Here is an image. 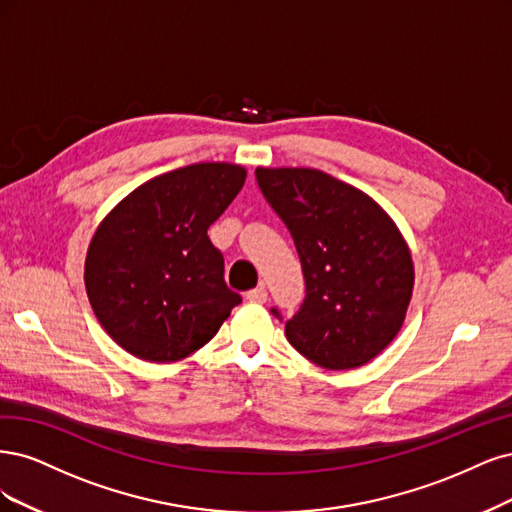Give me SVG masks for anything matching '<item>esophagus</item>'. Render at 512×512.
Returning a JSON list of instances; mask_svg holds the SVG:
<instances>
[{"label":"esophagus","mask_w":512,"mask_h":512,"mask_svg":"<svg viewBox=\"0 0 512 512\" xmlns=\"http://www.w3.org/2000/svg\"><path fill=\"white\" fill-rule=\"evenodd\" d=\"M244 298L249 300V302H257V304H263V302L268 300V289L263 287V285H259V287L251 289V291H246Z\"/></svg>","instance_id":"esophagus-1"}]
</instances>
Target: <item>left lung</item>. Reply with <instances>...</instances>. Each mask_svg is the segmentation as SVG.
Wrapping results in <instances>:
<instances>
[{"instance_id":"left-lung-1","label":"left lung","mask_w":512,"mask_h":512,"mask_svg":"<svg viewBox=\"0 0 512 512\" xmlns=\"http://www.w3.org/2000/svg\"><path fill=\"white\" fill-rule=\"evenodd\" d=\"M257 185L289 229L306 298L285 336L325 370L368 364L400 332L415 283L398 227L366 193L310 168H257ZM272 315L283 321L278 308Z\"/></svg>"}]
</instances>
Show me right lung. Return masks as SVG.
<instances>
[{"mask_svg":"<svg viewBox=\"0 0 512 512\" xmlns=\"http://www.w3.org/2000/svg\"><path fill=\"white\" fill-rule=\"evenodd\" d=\"M244 178L234 163H193L148 180L97 227L85 263L87 295L127 353L155 364L183 359L242 302L225 283L208 227Z\"/></svg>","mask_w":512,"mask_h":512,"instance_id":"add662e5","label":"right lung"}]
</instances>
